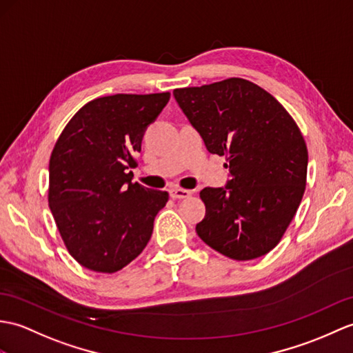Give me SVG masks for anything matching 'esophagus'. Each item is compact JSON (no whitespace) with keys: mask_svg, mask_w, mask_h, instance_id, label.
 <instances>
[{"mask_svg":"<svg viewBox=\"0 0 353 353\" xmlns=\"http://www.w3.org/2000/svg\"><path fill=\"white\" fill-rule=\"evenodd\" d=\"M168 192L171 199L174 200H183V199H188V196H191V191L182 190V188H171Z\"/></svg>","mask_w":353,"mask_h":353,"instance_id":"34e87169","label":"esophagus"}]
</instances>
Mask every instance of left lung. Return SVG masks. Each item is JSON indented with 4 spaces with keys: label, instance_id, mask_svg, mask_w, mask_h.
<instances>
[{
    "label": "left lung",
    "instance_id": "1",
    "mask_svg": "<svg viewBox=\"0 0 353 353\" xmlns=\"http://www.w3.org/2000/svg\"><path fill=\"white\" fill-rule=\"evenodd\" d=\"M174 99L206 149L225 157V186L200 192L206 215L195 232L233 260L276 247L305 191L308 152L296 123L266 90L242 78L176 88Z\"/></svg>",
    "mask_w": 353,
    "mask_h": 353
}]
</instances>
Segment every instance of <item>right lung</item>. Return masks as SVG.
<instances>
[{"label": "right lung", "instance_id": "1", "mask_svg": "<svg viewBox=\"0 0 353 353\" xmlns=\"http://www.w3.org/2000/svg\"><path fill=\"white\" fill-rule=\"evenodd\" d=\"M170 93L112 94L88 102L64 128L49 159V208L79 265L112 274L150 241L168 192L132 183L147 126Z\"/></svg>", "mask_w": 353, "mask_h": 353}]
</instances>
